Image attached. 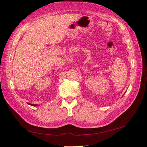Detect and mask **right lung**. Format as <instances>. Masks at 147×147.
<instances>
[{
	"label": "right lung",
	"mask_w": 147,
	"mask_h": 147,
	"mask_svg": "<svg viewBox=\"0 0 147 147\" xmlns=\"http://www.w3.org/2000/svg\"><path fill=\"white\" fill-rule=\"evenodd\" d=\"M28 105H32V106H37V105H32V104H28Z\"/></svg>",
	"instance_id": "right-lung-1"
}]
</instances>
